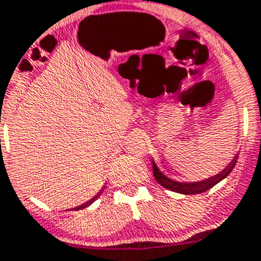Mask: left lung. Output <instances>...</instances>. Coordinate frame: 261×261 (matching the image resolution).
<instances>
[{"mask_svg": "<svg viewBox=\"0 0 261 261\" xmlns=\"http://www.w3.org/2000/svg\"><path fill=\"white\" fill-rule=\"evenodd\" d=\"M238 154H236L233 157V160L230 161V164L225 167L224 170H221L219 174L214 175V176L208 177V179L199 180V181H177V180L170 179L169 176L164 174L157 167L155 162L153 161V175H154V179L160 182L161 186L164 188L169 189V191L176 192V193L181 194H198L203 193V192L208 191V189L213 188L214 186H216L218 182H220L221 180L225 179L228 175L230 174V171L234 167L236 162H237Z\"/></svg>", "mask_w": 261, "mask_h": 261, "instance_id": "left-lung-1", "label": "left lung"}]
</instances>
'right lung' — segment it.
Segmentation results:
<instances>
[{"label": "right lung", "instance_id": "add662e5", "mask_svg": "<svg viewBox=\"0 0 261 261\" xmlns=\"http://www.w3.org/2000/svg\"><path fill=\"white\" fill-rule=\"evenodd\" d=\"M103 189H104V188H103ZM103 189H100V192H99V193H97V194H96V196H95V197H94V198H91V199H90V201L85 202V203H82V204H81V206H77V207L72 208V210H82V208L87 207V206H90V204H91V203H94V202H95V201H96V198H97V197H99V196H100V194H101V193H103Z\"/></svg>", "mask_w": 261, "mask_h": 261}]
</instances>
